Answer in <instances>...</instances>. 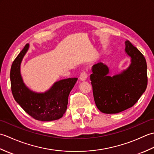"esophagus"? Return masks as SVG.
<instances>
[{
  "mask_svg": "<svg viewBox=\"0 0 154 154\" xmlns=\"http://www.w3.org/2000/svg\"><path fill=\"white\" fill-rule=\"evenodd\" d=\"M79 78H80L81 81H85L87 79V74L86 72L85 71L82 72V73H81V75H80Z\"/></svg>",
  "mask_w": 154,
  "mask_h": 154,
  "instance_id": "34e87169",
  "label": "esophagus"
}]
</instances>
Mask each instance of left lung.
<instances>
[{"label": "left lung", "instance_id": "1", "mask_svg": "<svg viewBox=\"0 0 154 154\" xmlns=\"http://www.w3.org/2000/svg\"><path fill=\"white\" fill-rule=\"evenodd\" d=\"M125 52L131 63L120 73L110 76L106 65L99 62L92 67L90 79L94 100L100 112L116 114L134 105L145 92L148 85L145 57L129 41Z\"/></svg>", "mask_w": 154, "mask_h": 154}]
</instances>
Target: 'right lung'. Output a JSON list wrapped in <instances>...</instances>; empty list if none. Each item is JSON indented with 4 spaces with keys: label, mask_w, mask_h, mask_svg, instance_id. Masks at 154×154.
<instances>
[{
    "label": "right lung",
    "mask_w": 154,
    "mask_h": 154,
    "mask_svg": "<svg viewBox=\"0 0 154 154\" xmlns=\"http://www.w3.org/2000/svg\"><path fill=\"white\" fill-rule=\"evenodd\" d=\"M28 44L13 61L10 77L11 90L15 100L26 112L40 121L60 119L67 110L68 97L76 83L77 78H69L54 83L44 93H37L26 85L23 81L20 65L29 49Z\"/></svg>",
    "instance_id": "right-lung-1"
}]
</instances>
